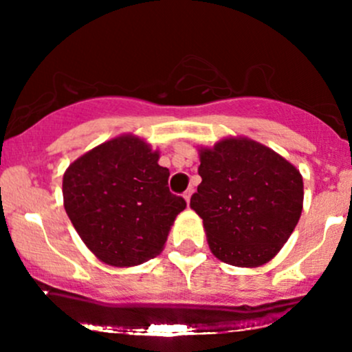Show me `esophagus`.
<instances>
[{
    "label": "esophagus",
    "mask_w": 352,
    "mask_h": 352,
    "mask_svg": "<svg viewBox=\"0 0 352 352\" xmlns=\"http://www.w3.org/2000/svg\"><path fill=\"white\" fill-rule=\"evenodd\" d=\"M190 197H192V188H188L187 192L184 193V199H185V201H187V204H190Z\"/></svg>",
    "instance_id": "1"
}]
</instances>
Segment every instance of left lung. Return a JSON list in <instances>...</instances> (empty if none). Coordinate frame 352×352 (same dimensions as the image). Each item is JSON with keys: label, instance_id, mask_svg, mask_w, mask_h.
<instances>
[{"label": "left lung", "instance_id": "8db88e82", "mask_svg": "<svg viewBox=\"0 0 352 352\" xmlns=\"http://www.w3.org/2000/svg\"><path fill=\"white\" fill-rule=\"evenodd\" d=\"M199 155L201 184L190 208L204 220L212 253L240 268L268 263L301 217L300 170L248 137H225Z\"/></svg>", "mask_w": 352, "mask_h": 352}]
</instances>
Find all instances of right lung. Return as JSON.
Masks as SVG:
<instances>
[{
	"instance_id": "add662e5",
	"label": "right lung",
	"mask_w": 352,
	"mask_h": 352,
	"mask_svg": "<svg viewBox=\"0 0 352 352\" xmlns=\"http://www.w3.org/2000/svg\"><path fill=\"white\" fill-rule=\"evenodd\" d=\"M159 151L134 134L106 140L76 159L63 177L64 208L80 240L102 263L129 268L164 250L187 207L168 190Z\"/></svg>"
}]
</instances>
